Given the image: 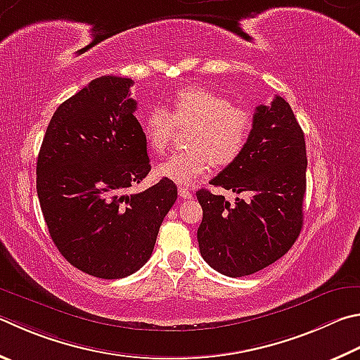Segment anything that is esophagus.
<instances>
[{
	"instance_id": "esophagus-1",
	"label": "esophagus",
	"mask_w": 360,
	"mask_h": 360,
	"mask_svg": "<svg viewBox=\"0 0 360 360\" xmlns=\"http://www.w3.org/2000/svg\"><path fill=\"white\" fill-rule=\"evenodd\" d=\"M178 193H179L181 198H186V200L192 198V191H191V188H188V187H186V186H179Z\"/></svg>"
}]
</instances>
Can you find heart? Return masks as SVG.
Returning a JSON list of instances; mask_svg holds the SVG:
<instances>
[{
    "instance_id": "obj_1",
    "label": "heart",
    "mask_w": 360,
    "mask_h": 360,
    "mask_svg": "<svg viewBox=\"0 0 360 360\" xmlns=\"http://www.w3.org/2000/svg\"><path fill=\"white\" fill-rule=\"evenodd\" d=\"M174 122L193 124L187 140L191 149L172 154L155 172L176 184H191L211 172L214 163L226 167L240 158L250 141L255 120L252 110L233 105L228 97L212 89L179 88L172 97V113L155 105L143 120V135L154 153L167 151Z\"/></svg>"
}]
</instances>
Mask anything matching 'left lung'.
<instances>
[{
	"label": "left lung",
	"instance_id": "8db88e82",
	"mask_svg": "<svg viewBox=\"0 0 360 360\" xmlns=\"http://www.w3.org/2000/svg\"><path fill=\"white\" fill-rule=\"evenodd\" d=\"M245 151L209 184L236 192L234 202L207 188L198 245L202 259L228 277L264 269L290 250L302 230L305 139L290 103L276 96L258 105Z\"/></svg>",
	"mask_w": 360,
	"mask_h": 360
}]
</instances>
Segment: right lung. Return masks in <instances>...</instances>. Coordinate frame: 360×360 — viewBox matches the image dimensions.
Here are the masks:
<instances>
[{
    "label": "right lung",
    "mask_w": 360,
    "mask_h": 360,
    "mask_svg": "<svg viewBox=\"0 0 360 360\" xmlns=\"http://www.w3.org/2000/svg\"><path fill=\"white\" fill-rule=\"evenodd\" d=\"M132 84L103 75L63 102L36 167L39 202L58 250L77 269L105 280L127 277L151 258L178 198L165 178L127 193L151 172Z\"/></svg>",
    "instance_id": "obj_1"
}]
</instances>
